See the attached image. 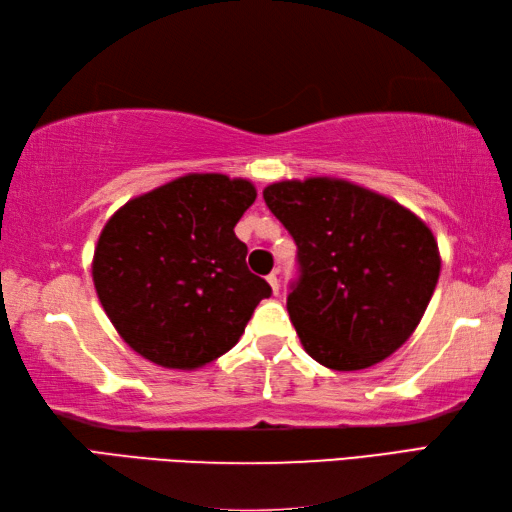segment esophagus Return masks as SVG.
Listing matches in <instances>:
<instances>
[{"label": "esophagus", "mask_w": 512, "mask_h": 512, "mask_svg": "<svg viewBox=\"0 0 512 512\" xmlns=\"http://www.w3.org/2000/svg\"><path fill=\"white\" fill-rule=\"evenodd\" d=\"M266 279H268L270 288H273V292H275V295H277V292H279V279H277V273H270Z\"/></svg>", "instance_id": "1"}]
</instances>
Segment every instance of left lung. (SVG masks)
Listing matches in <instances>:
<instances>
[{"instance_id": "left-lung-1", "label": "left lung", "mask_w": 512, "mask_h": 512, "mask_svg": "<svg viewBox=\"0 0 512 512\" xmlns=\"http://www.w3.org/2000/svg\"><path fill=\"white\" fill-rule=\"evenodd\" d=\"M266 206L297 244L288 314L314 361L352 372L394 354L440 277L438 242L405 206L336 178L284 180Z\"/></svg>"}]
</instances>
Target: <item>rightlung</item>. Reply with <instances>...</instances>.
<instances>
[{
  "instance_id": "obj_1",
  "label": "right lung",
  "mask_w": 512,
  "mask_h": 512,
  "mask_svg": "<svg viewBox=\"0 0 512 512\" xmlns=\"http://www.w3.org/2000/svg\"><path fill=\"white\" fill-rule=\"evenodd\" d=\"M255 198L248 180L189 173L110 217L92 277L134 352L169 369H195L239 341L257 303L273 295L248 270V248L233 231Z\"/></svg>"
}]
</instances>
